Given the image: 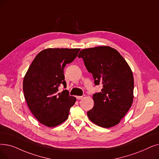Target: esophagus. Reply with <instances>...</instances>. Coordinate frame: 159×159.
I'll list each match as a JSON object with an SVG mask.
<instances>
[{"mask_svg":"<svg viewBox=\"0 0 159 159\" xmlns=\"http://www.w3.org/2000/svg\"><path fill=\"white\" fill-rule=\"evenodd\" d=\"M76 98H77V99L80 100V99H83L84 98H85V95H82V96H77V97H76Z\"/></svg>","mask_w":159,"mask_h":159,"instance_id":"obj_1","label":"esophagus"}]
</instances>
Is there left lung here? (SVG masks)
Instances as JSON below:
<instances>
[{"label": "left lung", "mask_w": 159, "mask_h": 159, "mask_svg": "<svg viewBox=\"0 0 159 159\" xmlns=\"http://www.w3.org/2000/svg\"><path fill=\"white\" fill-rule=\"evenodd\" d=\"M84 60L95 85L101 92L93 95L94 107L87 112L97 125L109 128L120 122L133 101V72L120 52L108 46L82 49L78 55Z\"/></svg>", "instance_id": "1"}]
</instances>
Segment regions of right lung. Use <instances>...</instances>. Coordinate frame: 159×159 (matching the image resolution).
Returning a JSON list of instances; mask_svg holds the SVG:
<instances>
[{
    "label": "right lung",
    "instance_id": "right-lung-1",
    "mask_svg": "<svg viewBox=\"0 0 159 159\" xmlns=\"http://www.w3.org/2000/svg\"><path fill=\"white\" fill-rule=\"evenodd\" d=\"M80 49H47L39 52L27 71L23 89L31 112L41 123L56 127L65 121L76 101L66 89L64 69L77 57Z\"/></svg>",
    "mask_w": 159,
    "mask_h": 159
}]
</instances>
